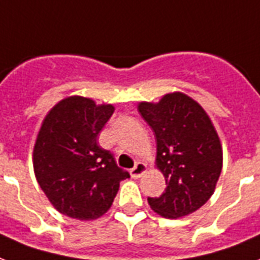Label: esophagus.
<instances>
[{
  "label": "esophagus",
  "instance_id": "esophagus-1",
  "mask_svg": "<svg viewBox=\"0 0 260 260\" xmlns=\"http://www.w3.org/2000/svg\"><path fill=\"white\" fill-rule=\"evenodd\" d=\"M147 170L148 168L144 162H138V164L134 166V169H131V176H132V178H139L142 177Z\"/></svg>",
  "mask_w": 260,
  "mask_h": 260
}]
</instances>
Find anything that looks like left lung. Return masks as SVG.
<instances>
[{"mask_svg":"<svg viewBox=\"0 0 260 260\" xmlns=\"http://www.w3.org/2000/svg\"><path fill=\"white\" fill-rule=\"evenodd\" d=\"M138 110L155 134V166L166 181L165 192L148 198V205L169 219L195 213L211 198L222 170V144L211 118L180 91L139 102Z\"/></svg>","mask_w":260,"mask_h":260,"instance_id":"8db88e82","label":"left lung"}]
</instances>
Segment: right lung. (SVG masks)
Listing matches in <instances>:
<instances>
[{
    "mask_svg": "<svg viewBox=\"0 0 260 260\" xmlns=\"http://www.w3.org/2000/svg\"><path fill=\"white\" fill-rule=\"evenodd\" d=\"M113 112V105L72 95L43 118L34 144V173L49 202L64 215L80 221L102 217L112 207L120 181L129 177L96 142Z\"/></svg>",
    "mask_w": 260,
    "mask_h": 260,
    "instance_id": "1",
    "label": "right lung"
}]
</instances>
